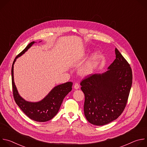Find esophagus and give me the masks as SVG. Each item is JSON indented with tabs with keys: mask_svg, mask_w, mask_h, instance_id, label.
<instances>
[{
	"mask_svg": "<svg viewBox=\"0 0 147 147\" xmlns=\"http://www.w3.org/2000/svg\"><path fill=\"white\" fill-rule=\"evenodd\" d=\"M79 87H80L79 84H78V82H76L75 84H74V88L76 90H77V89L79 88Z\"/></svg>",
	"mask_w": 147,
	"mask_h": 147,
	"instance_id": "obj_1",
	"label": "esophagus"
}]
</instances>
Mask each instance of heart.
<instances>
[{
    "instance_id": "b5f03b06",
    "label": "heart",
    "mask_w": 147,
    "mask_h": 147,
    "mask_svg": "<svg viewBox=\"0 0 147 147\" xmlns=\"http://www.w3.org/2000/svg\"><path fill=\"white\" fill-rule=\"evenodd\" d=\"M99 58V54L96 53L94 55L91 60L86 65V66L82 69V73L84 74H90L91 73L97 63V61Z\"/></svg>"
}]
</instances>
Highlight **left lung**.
<instances>
[{"instance_id":"1","label":"left lung","mask_w":147,"mask_h":147,"mask_svg":"<svg viewBox=\"0 0 147 147\" xmlns=\"http://www.w3.org/2000/svg\"><path fill=\"white\" fill-rule=\"evenodd\" d=\"M115 53L116 59L107 72L88 75L80 82L85 95V116L96 125L108 124L120 116L131 88V68L116 48Z\"/></svg>"}]
</instances>
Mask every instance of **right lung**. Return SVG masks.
<instances>
[{
  "mask_svg": "<svg viewBox=\"0 0 147 147\" xmlns=\"http://www.w3.org/2000/svg\"><path fill=\"white\" fill-rule=\"evenodd\" d=\"M35 42L30 43L15 58L11 67L13 94L14 100L19 108L31 119L39 122H45L52 119L58 112L65 97L72 90V82H67L54 87L42 100L38 102L25 100L18 94L14 82L13 67L16 59L24 54Z\"/></svg>",
  "mask_w": 147,
  "mask_h": 147,
  "instance_id": "1",
  "label": "right lung"
}]
</instances>
